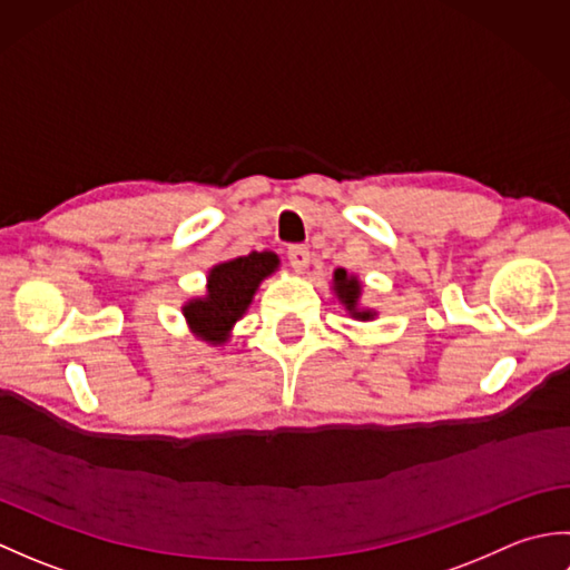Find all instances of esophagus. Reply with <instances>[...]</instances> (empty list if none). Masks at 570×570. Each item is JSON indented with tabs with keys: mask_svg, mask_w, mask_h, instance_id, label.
I'll return each instance as SVG.
<instances>
[{
	"mask_svg": "<svg viewBox=\"0 0 570 570\" xmlns=\"http://www.w3.org/2000/svg\"><path fill=\"white\" fill-rule=\"evenodd\" d=\"M286 254H288V262H292V266H294V272H304L306 266H308V262H311V252L304 245L288 247Z\"/></svg>",
	"mask_w": 570,
	"mask_h": 570,
	"instance_id": "esophagus-1",
	"label": "esophagus"
}]
</instances>
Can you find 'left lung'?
I'll return each mask as SVG.
<instances>
[{
	"label": "left lung",
	"mask_w": 570,
	"mask_h": 570,
	"mask_svg": "<svg viewBox=\"0 0 570 570\" xmlns=\"http://www.w3.org/2000/svg\"><path fill=\"white\" fill-rule=\"evenodd\" d=\"M333 294L345 306L350 318L355 321H374L377 318V311L365 308L360 304L362 298V282L355 274H347V269H335L333 272Z\"/></svg>",
	"instance_id": "8db88e82"
}]
</instances>
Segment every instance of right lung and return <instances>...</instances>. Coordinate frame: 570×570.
<instances>
[{
  "label": "right lung",
  "instance_id": "add662e5",
  "mask_svg": "<svg viewBox=\"0 0 570 570\" xmlns=\"http://www.w3.org/2000/svg\"><path fill=\"white\" fill-rule=\"evenodd\" d=\"M278 266L282 259L269 249L249 252L245 257L210 266L205 294L188 298L180 306L190 333L208 345H225L233 337L235 323L252 306L259 284Z\"/></svg>",
  "mask_w": 570,
  "mask_h": 570
}]
</instances>
